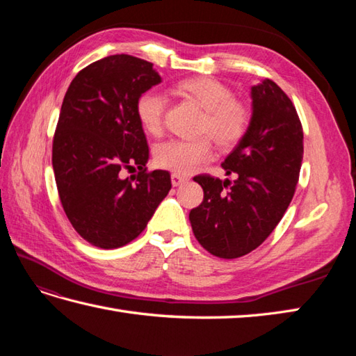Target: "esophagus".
Returning a JSON list of instances; mask_svg holds the SVG:
<instances>
[{"mask_svg": "<svg viewBox=\"0 0 356 356\" xmlns=\"http://www.w3.org/2000/svg\"><path fill=\"white\" fill-rule=\"evenodd\" d=\"M186 177L185 176H180V174H171V182H172V186H179V185H182V184H185L186 182Z\"/></svg>", "mask_w": 356, "mask_h": 356, "instance_id": "esophagus-1", "label": "esophagus"}]
</instances>
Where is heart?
<instances>
[{
  "instance_id": "heart-1",
  "label": "heart",
  "mask_w": 356,
  "mask_h": 356,
  "mask_svg": "<svg viewBox=\"0 0 356 356\" xmlns=\"http://www.w3.org/2000/svg\"><path fill=\"white\" fill-rule=\"evenodd\" d=\"M171 93L193 102L202 110L199 133L208 134L218 149H231L243 139L248 131L251 111L248 105L234 97L232 90L209 76H193L177 81ZM165 99L154 90L142 93L136 102V115L143 130L159 136L163 128ZM213 153L211 140L199 138L193 140H166L154 149V161L162 168L179 174L194 171L207 162Z\"/></svg>"
}]
</instances>
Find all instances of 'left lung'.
I'll list each match as a JSON object with an SVG mask.
<instances>
[{
	"label": "left lung",
	"instance_id": "1",
	"mask_svg": "<svg viewBox=\"0 0 356 356\" xmlns=\"http://www.w3.org/2000/svg\"><path fill=\"white\" fill-rule=\"evenodd\" d=\"M248 131L222 163L226 176H195L203 202L190 222L199 243L220 259L259 248L282 220L293 197L303 161V128L289 97L274 81L251 87Z\"/></svg>",
	"mask_w": 356,
	"mask_h": 356
}]
</instances>
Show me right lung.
Instances as JSON below:
<instances>
[{"label": "right lung", "instance_id": "obj_1", "mask_svg": "<svg viewBox=\"0 0 356 356\" xmlns=\"http://www.w3.org/2000/svg\"><path fill=\"white\" fill-rule=\"evenodd\" d=\"M161 82L151 63L113 55L81 70L64 96L53 171L73 228L97 248L130 243L171 190L168 171L145 172L149 151L136 115L138 97ZM134 164L138 177H120Z\"/></svg>", "mask_w": 356, "mask_h": 356}]
</instances>
